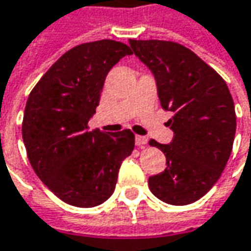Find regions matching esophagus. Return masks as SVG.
<instances>
[{
    "label": "esophagus",
    "instance_id": "obj_1",
    "mask_svg": "<svg viewBox=\"0 0 251 251\" xmlns=\"http://www.w3.org/2000/svg\"><path fill=\"white\" fill-rule=\"evenodd\" d=\"M147 142H148L147 137H141V135H137V137H135V144H137L138 147H144V145H147Z\"/></svg>",
    "mask_w": 251,
    "mask_h": 251
}]
</instances>
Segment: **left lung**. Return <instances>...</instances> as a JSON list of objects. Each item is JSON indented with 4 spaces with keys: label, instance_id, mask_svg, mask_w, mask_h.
I'll use <instances>...</instances> for the list:
<instances>
[{
    "label": "left lung",
    "instance_id": "1",
    "mask_svg": "<svg viewBox=\"0 0 251 251\" xmlns=\"http://www.w3.org/2000/svg\"><path fill=\"white\" fill-rule=\"evenodd\" d=\"M130 47L153 74L175 132L168 145L150 141L165 153L168 168L151 176L148 186L163 202L191 204L212 188L230 156L236 132L232 95L222 76L181 44L130 39Z\"/></svg>",
    "mask_w": 251,
    "mask_h": 251
}]
</instances>
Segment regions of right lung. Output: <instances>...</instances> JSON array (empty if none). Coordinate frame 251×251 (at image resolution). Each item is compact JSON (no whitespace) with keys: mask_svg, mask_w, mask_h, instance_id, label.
Instances as JSON below:
<instances>
[{"mask_svg":"<svg viewBox=\"0 0 251 251\" xmlns=\"http://www.w3.org/2000/svg\"><path fill=\"white\" fill-rule=\"evenodd\" d=\"M132 51L116 40L75 46L36 83L26 101L22 137L39 178L74 207L100 205L114 191L121 162L130 156V130L89 131L106 75Z\"/></svg>","mask_w":251,"mask_h":251,"instance_id":"1","label":"right lung"}]
</instances>
